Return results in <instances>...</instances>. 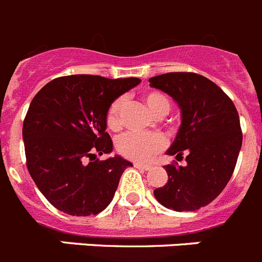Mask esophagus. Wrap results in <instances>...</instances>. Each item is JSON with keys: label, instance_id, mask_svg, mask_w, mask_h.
I'll return each mask as SVG.
<instances>
[{"label": "esophagus", "instance_id": "34e87169", "mask_svg": "<svg viewBox=\"0 0 262 262\" xmlns=\"http://www.w3.org/2000/svg\"><path fill=\"white\" fill-rule=\"evenodd\" d=\"M134 167H137V169H142V170H149L151 166L145 165V163H134Z\"/></svg>", "mask_w": 262, "mask_h": 262}]
</instances>
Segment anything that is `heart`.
<instances>
[{
  "label": "heart",
  "instance_id": "heart-1",
  "mask_svg": "<svg viewBox=\"0 0 262 262\" xmlns=\"http://www.w3.org/2000/svg\"><path fill=\"white\" fill-rule=\"evenodd\" d=\"M145 105L150 112L157 117H162L169 112L170 101L158 91H149L142 96ZM125 105L124 97H118L109 105L106 111L105 122L111 130H118L121 128V112ZM165 141L158 134H141V133H126L117 141V151L125 158L144 162L153 154L162 150Z\"/></svg>",
  "mask_w": 262,
  "mask_h": 262
}]
</instances>
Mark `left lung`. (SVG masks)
<instances>
[{
    "instance_id": "1",
    "label": "left lung",
    "mask_w": 262,
    "mask_h": 262,
    "mask_svg": "<svg viewBox=\"0 0 262 262\" xmlns=\"http://www.w3.org/2000/svg\"><path fill=\"white\" fill-rule=\"evenodd\" d=\"M149 81L181 109V126L166 154H186L187 162L165 166L169 181L154 196L170 210L196 211L216 199L233 174L243 144L238 113L222 88L202 75L169 72Z\"/></svg>"
}]
</instances>
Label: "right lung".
Wrapping results in <instances>:
<instances>
[{"label": "right lung", "instance_id": "obj_1", "mask_svg": "<svg viewBox=\"0 0 262 262\" xmlns=\"http://www.w3.org/2000/svg\"><path fill=\"white\" fill-rule=\"evenodd\" d=\"M138 77H56L34 96L22 128L27 170L52 206L72 216L97 215L112 202L132 162L113 150L105 132L109 105L138 85Z\"/></svg>", "mask_w": 262, "mask_h": 262}]
</instances>
